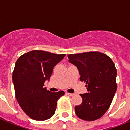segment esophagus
I'll use <instances>...</instances> for the list:
<instances>
[{"label":"esophagus","instance_id":"34e87169","mask_svg":"<svg viewBox=\"0 0 130 130\" xmlns=\"http://www.w3.org/2000/svg\"><path fill=\"white\" fill-rule=\"evenodd\" d=\"M66 94H67L68 95V96H73V95H74V94H71V93H68V92H67Z\"/></svg>","mask_w":130,"mask_h":130}]
</instances>
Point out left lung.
<instances>
[{
    "label": "left lung",
    "instance_id": "obj_1",
    "mask_svg": "<svg viewBox=\"0 0 130 130\" xmlns=\"http://www.w3.org/2000/svg\"><path fill=\"white\" fill-rule=\"evenodd\" d=\"M79 72L80 81L86 83L88 93L80 94L81 104L75 107L79 118L87 121L100 119L111 104L117 88V70L105 54L98 51L68 55Z\"/></svg>",
    "mask_w": 130,
    "mask_h": 130
}]
</instances>
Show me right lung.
<instances>
[{
    "instance_id": "right-lung-1",
    "label": "right lung",
    "mask_w": 130,
    "mask_h": 130,
    "mask_svg": "<svg viewBox=\"0 0 130 130\" xmlns=\"http://www.w3.org/2000/svg\"><path fill=\"white\" fill-rule=\"evenodd\" d=\"M65 55L34 50L20 56L16 61L12 75L16 99L32 119L45 120L55 114L57 100L65 93L51 92L43 86L50 79L54 66Z\"/></svg>"
}]
</instances>
